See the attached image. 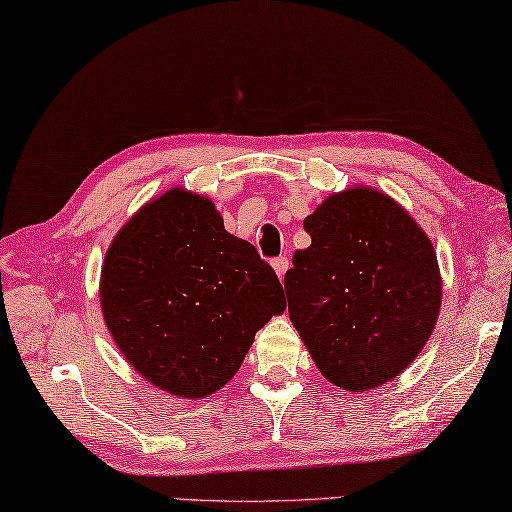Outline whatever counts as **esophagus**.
Returning <instances> with one entry per match:
<instances>
[{"instance_id": "obj_1", "label": "esophagus", "mask_w": 512, "mask_h": 512, "mask_svg": "<svg viewBox=\"0 0 512 512\" xmlns=\"http://www.w3.org/2000/svg\"><path fill=\"white\" fill-rule=\"evenodd\" d=\"M272 267H274L276 276L281 278V281H283V278H285V272L289 269V260H287L285 256H278V258H274V260H272Z\"/></svg>"}]
</instances>
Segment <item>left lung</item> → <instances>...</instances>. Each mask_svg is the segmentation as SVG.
Returning <instances> with one entry per match:
<instances>
[{
  "label": "left lung",
  "mask_w": 512,
  "mask_h": 512,
  "mask_svg": "<svg viewBox=\"0 0 512 512\" xmlns=\"http://www.w3.org/2000/svg\"><path fill=\"white\" fill-rule=\"evenodd\" d=\"M312 245L285 274L287 310L327 381L379 388L417 359L441 307L435 247L372 187L334 194L303 220Z\"/></svg>",
  "instance_id": "left-lung-1"
}]
</instances>
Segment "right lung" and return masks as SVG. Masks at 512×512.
<instances>
[{
    "label": "right lung",
    "instance_id": "1",
    "mask_svg": "<svg viewBox=\"0 0 512 512\" xmlns=\"http://www.w3.org/2000/svg\"><path fill=\"white\" fill-rule=\"evenodd\" d=\"M100 305L136 372L176 397L205 399L238 372L256 332L285 310V294L214 202L173 187L106 249Z\"/></svg>",
    "mask_w": 512,
    "mask_h": 512
}]
</instances>
